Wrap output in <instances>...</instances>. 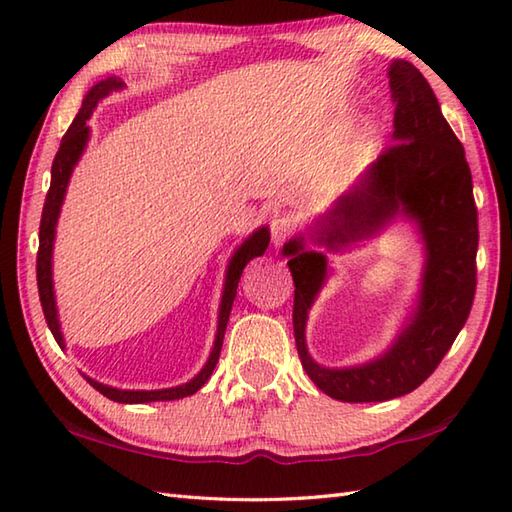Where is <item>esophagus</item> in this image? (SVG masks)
Returning <instances> with one entry per match:
<instances>
[{
	"label": "esophagus",
	"mask_w": 512,
	"mask_h": 512,
	"mask_svg": "<svg viewBox=\"0 0 512 512\" xmlns=\"http://www.w3.org/2000/svg\"><path fill=\"white\" fill-rule=\"evenodd\" d=\"M295 228L297 226H295V220H292V217H288V215L273 217V222H270V237H273L275 248L284 246L290 239V235L295 233Z\"/></svg>",
	"instance_id": "esophagus-1"
}]
</instances>
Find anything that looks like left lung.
I'll use <instances>...</instances> for the list:
<instances>
[{"mask_svg": "<svg viewBox=\"0 0 512 512\" xmlns=\"http://www.w3.org/2000/svg\"><path fill=\"white\" fill-rule=\"evenodd\" d=\"M389 90L396 105L394 143L317 220L314 231V242L339 248L380 231L396 215L418 222L427 244L418 312L385 356L354 369H325L312 361L306 319L328 264L321 253L306 250L301 235L284 244L295 281L292 325L301 365L314 385L343 402H383L420 387L464 328L477 286L480 231L464 147L416 65L391 63Z\"/></svg>", "mask_w": 512, "mask_h": 512, "instance_id": "left-lung-1", "label": "left lung"}]
</instances>
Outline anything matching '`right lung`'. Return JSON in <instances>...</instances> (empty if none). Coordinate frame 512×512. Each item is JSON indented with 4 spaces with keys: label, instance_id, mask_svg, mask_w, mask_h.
I'll return each instance as SVG.
<instances>
[{
    "label": "right lung",
    "instance_id": "add662e5",
    "mask_svg": "<svg viewBox=\"0 0 512 512\" xmlns=\"http://www.w3.org/2000/svg\"><path fill=\"white\" fill-rule=\"evenodd\" d=\"M121 81L116 76H110L101 83H96L94 88L88 92V96L83 99V105L79 114L72 121L70 129L65 132V136L61 138V145L57 156L52 160V178H50V189L46 195V202H43V211H41V224H39V250H37V288H39V299H41V308H43V317H46L48 328L57 341L63 347V336L59 330V319H57V308H54V292H52V270H50V257H52V239H54V226H57V217H59V209L65 195V187H68L70 173L72 167L79 160L81 151L88 143V134L90 127L85 125L88 118L92 116V110L96 107L103 96L110 94L112 90L121 88ZM270 242V233L268 228H259L253 235H250L246 242L237 248V253L233 255L231 264H228L226 270V286H224V297H222V306H220V321H217V336H215V345L213 352L206 361L202 372L195 376L193 380H189L187 385L180 387H171V389H156V391H129V389H114L96 383V380L88 378V383L101 391L103 396H107L114 402H129V405H138V402H165V400H178L184 396H191L198 391L209 376L213 374V369L220 361V352H222V343H224V332H226V323H228V314H231L233 301L237 295V284L239 277H242L244 266L250 262L253 257L264 255V250L268 248Z\"/></svg>",
    "mask_w": 512,
    "mask_h": 512
}]
</instances>
